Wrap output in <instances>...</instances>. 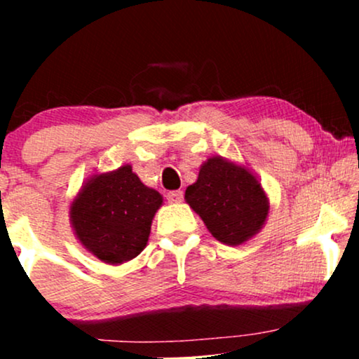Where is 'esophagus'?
I'll list each match as a JSON object with an SVG mask.
<instances>
[{
    "instance_id": "34e87169",
    "label": "esophagus",
    "mask_w": 359,
    "mask_h": 359,
    "mask_svg": "<svg viewBox=\"0 0 359 359\" xmlns=\"http://www.w3.org/2000/svg\"><path fill=\"white\" fill-rule=\"evenodd\" d=\"M183 191H170L168 194H166V199L170 201V203H181L183 201Z\"/></svg>"
}]
</instances>
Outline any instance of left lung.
<instances>
[{"instance_id":"obj_1","label":"left lung","mask_w":359,"mask_h":359,"mask_svg":"<svg viewBox=\"0 0 359 359\" xmlns=\"http://www.w3.org/2000/svg\"><path fill=\"white\" fill-rule=\"evenodd\" d=\"M186 203L199 214L219 242L240 245L266 220L269 205L258 180L224 158H209L198 181L186 189Z\"/></svg>"}]
</instances>
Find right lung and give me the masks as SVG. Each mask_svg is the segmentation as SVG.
Listing matches in <instances>:
<instances>
[{
	"mask_svg": "<svg viewBox=\"0 0 359 359\" xmlns=\"http://www.w3.org/2000/svg\"><path fill=\"white\" fill-rule=\"evenodd\" d=\"M163 203L129 165L90 180L72 204L76 237L102 262L119 264L145 248L151 219Z\"/></svg>",
	"mask_w": 359,
	"mask_h": 359,
	"instance_id": "obj_1",
	"label": "right lung"
}]
</instances>
